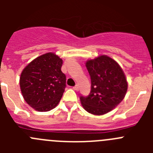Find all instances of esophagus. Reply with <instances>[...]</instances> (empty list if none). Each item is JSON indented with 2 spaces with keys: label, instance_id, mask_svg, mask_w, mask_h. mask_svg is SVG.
Segmentation results:
<instances>
[{
  "label": "esophagus",
  "instance_id": "34e87169",
  "mask_svg": "<svg viewBox=\"0 0 153 153\" xmlns=\"http://www.w3.org/2000/svg\"><path fill=\"white\" fill-rule=\"evenodd\" d=\"M74 90H76V91H77V90H79V86H78V85H76L75 86H74Z\"/></svg>",
  "mask_w": 153,
  "mask_h": 153
}]
</instances>
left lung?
Here are the masks:
<instances>
[{"label": "left lung", "mask_w": 153, "mask_h": 153, "mask_svg": "<svg viewBox=\"0 0 153 153\" xmlns=\"http://www.w3.org/2000/svg\"><path fill=\"white\" fill-rule=\"evenodd\" d=\"M91 79V90L87 97H80L81 105L89 113L106 114L124 99L128 83L123 69L116 60L100 55L86 62Z\"/></svg>", "instance_id": "1"}]
</instances>
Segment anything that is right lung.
<instances>
[{
    "label": "right lung",
    "mask_w": 153,
    "mask_h": 153,
    "mask_svg": "<svg viewBox=\"0 0 153 153\" xmlns=\"http://www.w3.org/2000/svg\"><path fill=\"white\" fill-rule=\"evenodd\" d=\"M62 64L61 58L50 52L35 58L23 70L21 93L27 103L36 111H50L61 100L66 87Z\"/></svg>",
    "instance_id": "1"
}]
</instances>
